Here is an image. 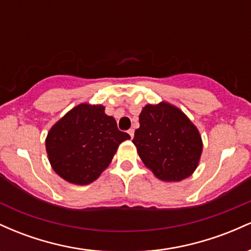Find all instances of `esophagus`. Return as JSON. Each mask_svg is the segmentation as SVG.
<instances>
[{"instance_id": "1", "label": "esophagus", "mask_w": 251, "mask_h": 251, "mask_svg": "<svg viewBox=\"0 0 251 251\" xmlns=\"http://www.w3.org/2000/svg\"><path fill=\"white\" fill-rule=\"evenodd\" d=\"M128 134H129V137H131V139H132V138L134 137V129L133 128L128 129Z\"/></svg>"}]
</instances>
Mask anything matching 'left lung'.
Returning <instances> with one entry per match:
<instances>
[{
  "mask_svg": "<svg viewBox=\"0 0 251 251\" xmlns=\"http://www.w3.org/2000/svg\"><path fill=\"white\" fill-rule=\"evenodd\" d=\"M132 143L158 179L180 181L195 172L203 142L200 131L179 108L162 101L146 105Z\"/></svg>",
  "mask_w": 251,
  "mask_h": 251,
  "instance_id": "1",
  "label": "left lung"
}]
</instances>
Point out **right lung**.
Wrapping results in <instances>:
<instances>
[{"label":"right lung","instance_id":"add662e5","mask_svg":"<svg viewBox=\"0 0 251 251\" xmlns=\"http://www.w3.org/2000/svg\"><path fill=\"white\" fill-rule=\"evenodd\" d=\"M129 135L118 129L105 106L80 103L51 126L46 138L48 159L68 183L87 185L99 178Z\"/></svg>","mask_w":251,"mask_h":251}]
</instances>
